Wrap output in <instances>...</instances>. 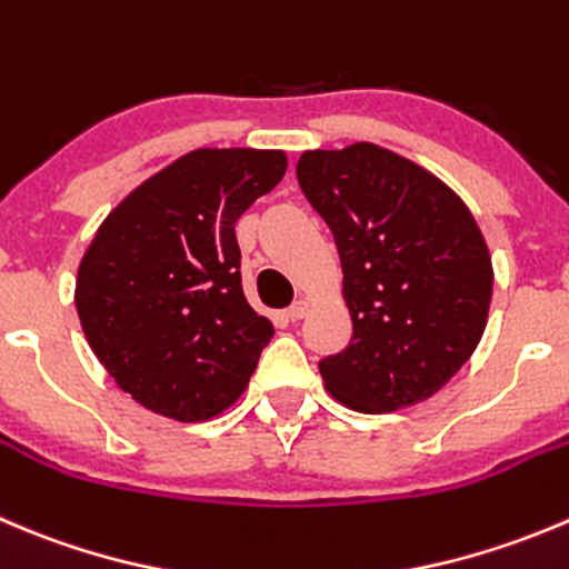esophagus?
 Masks as SVG:
<instances>
[{
	"label": "esophagus",
	"mask_w": 569,
	"mask_h": 569,
	"mask_svg": "<svg viewBox=\"0 0 569 569\" xmlns=\"http://www.w3.org/2000/svg\"><path fill=\"white\" fill-rule=\"evenodd\" d=\"M308 313V300H297L295 306H289V311H286V317L291 319V322H300L302 317Z\"/></svg>",
	"instance_id": "1"
}]
</instances>
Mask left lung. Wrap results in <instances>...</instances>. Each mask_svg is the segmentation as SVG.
<instances>
[{
    "label": "left lung",
    "mask_w": 569,
    "mask_h": 569,
    "mask_svg": "<svg viewBox=\"0 0 569 569\" xmlns=\"http://www.w3.org/2000/svg\"><path fill=\"white\" fill-rule=\"evenodd\" d=\"M297 180L339 247L352 317L350 345L319 361L325 389L363 413L428 400L487 328L492 258L470 208L367 141L302 152Z\"/></svg>",
    "instance_id": "left-lung-1"
}]
</instances>
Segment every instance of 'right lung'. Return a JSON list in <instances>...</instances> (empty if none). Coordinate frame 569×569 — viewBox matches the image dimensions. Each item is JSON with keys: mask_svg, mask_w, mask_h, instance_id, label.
Wrapping results in <instances>:
<instances>
[{"mask_svg": "<svg viewBox=\"0 0 569 569\" xmlns=\"http://www.w3.org/2000/svg\"><path fill=\"white\" fill-rule=\"evenodd\" d=\"M283 174L280 150H194L99 224L74 306L99 363L150 411L202 422L250 383L274 328L241 289L236 222Z\"/></svg>", "mask_w": 569, "mask_h": 569, "instance_id": "obj_1", "label": "right lung"}]
</instances>
